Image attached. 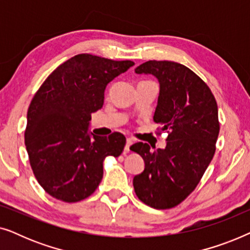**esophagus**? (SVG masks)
<instances>
[{"instance_id": "obj_1", "label": "esophagus", "mask_w": 250, "mask_h": 250, "mask_svg": "<svg viewBox=\"0 0 250 250\" xmlns=\"http://www.w3.org/2000/svg\"><path fill=\"white\" fill-rule=\"evenodd\" d=\"M132 143H133V140L132 139H129V138L126 139V145H125V148H124V151L125 152H128L129 151V146H132Z\"/></svg>"}]
</instances>
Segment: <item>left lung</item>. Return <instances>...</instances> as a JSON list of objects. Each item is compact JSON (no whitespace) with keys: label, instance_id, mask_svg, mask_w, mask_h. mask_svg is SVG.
I'll use <instances>...</instances> for the list:
<instances>
[{"label":"left lung","instance_id":"8db88e82","mask_svg":"<svg viewBox=\"0 0 250 250\" xmlns=\"http://www.w3.org/2000/svg\"><path fill=\"white\" fill-rule=\"evenodd\" d=\"M135 73L158 80L153 121L168 136L165 149L151 151L142 142L131 146L145 160V170L134 176L133 186L142 203L167 209L196 189L213 159L220 133L217 104L207 84L181 63L150 60L136 67Z\"/></svg>","mask_w":250,"mask_h":250}]
</instances>
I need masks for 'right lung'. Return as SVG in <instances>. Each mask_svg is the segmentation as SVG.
Wrapping results in <instances>:
<instances>
[{
  "mask_svg": "<svg viewBox=\"0 0 250 250\" xmlns=\"http://www.w3.org/2000/svg\"><path fill=\"white\" fill-rule=\"evenodd\" d=\"M134 62L88 53L60 64L41 85L27 112L25 145L41 187L76 203L91 196L104 176V159L118 157L126 139L88 133L91 114L102 108L107 85Z\"/></svg>",
  "mask_w": 250,
  "mask_h": 250,
  "instance_id": "add662e5",
  "label": "right lung"
}]
</instances>
